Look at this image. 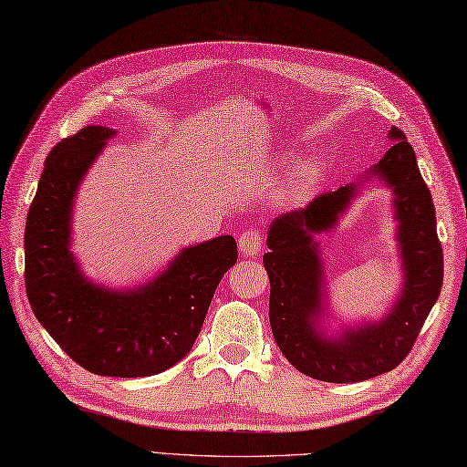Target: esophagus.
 Instances as JSON below:
<instances>
[{"instance_id":"esophagus-1","label":"esophagus","mask_w":467,"mask_h":467,"mask_svg":"<svg viewBox=\"0 0 467 467\" xmlns=\"http://www.w3.org/2000/svg\"><path fill=\"white\" fill-rule=\"evenodd\" d=\"M240 252L244 255L254 257L257 255L261 249H264V237H261V232L257 230H245L240 234Z\"/></svg>"}]
</instances>
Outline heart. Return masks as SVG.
I'll return each instance as SVG.
<instances>
[{
  "instance_id": "obj_1",
  "label": "heart",
  "mask_w": 467,
  "mask_h": 467,
  "mask_svg": "<svg viewBox=\"0 0 467 467\" xmlns=\"http://www.w3.org/2000/svg\"><path fill=\"white\" fill-rule=\"evenodd\" d=\"M303 180H311V174H309V172L303 174Z\"/></svg>"
}]
</instances>
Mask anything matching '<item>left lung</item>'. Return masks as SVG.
I'll return each mask as SVG.
<instances>
[{"label": "left lung", "instance_id": "8db88e82", "mask_svg": "<svg viewBox=\"0 0 467 467\" xmlns=\"http://www.w3.org/2000/svg\"><path fill=\"white\" fill-rule=\"evenodd\" d=\"M390 139L394 146L374 166V174L396 196L406 279L402 295L382 321L350 328L338 338H327L315 323L323 309V271L313 234L331 230L355 198V186L325 192L269 227L264 265L271 283V331L291 365L317 380L360 382L396 368L412 350L441 289L443 252L430 190L404 132L392 127Z\"/></svg>", "mask_w": 467, "mask_h": 467}]
</instances>
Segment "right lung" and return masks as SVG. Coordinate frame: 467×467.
I'll return each mask as SVG.
<instances>
[{
	"label": "right lung",
	"instance_id": "obj_1",
	"mask_svg": "<svg viewBox=\"0 0 467 467\" xmlns=\"http://www.w3.org/2000/svg\"><path fill=\"white\" fill-rule=\"evenodd\" d=\"M112 134L90 124L49 152L26 223V289L39 323L77 365L100 377H152L190 352L237 245L220 235L182 249L162 275L134 291L87 281L69 252L71 210Z\"/></svg>",
	"mask_w": 467,
	"mask_h": 467
}]
</instances>
